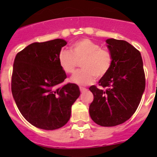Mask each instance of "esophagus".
<instances>
[{
  "mask_svg": "<svg viewBox=\"0 0 157 157\" xmlns=\"http://www.w3.org/2000/svg\"><path fill=\"white\" fill-rule=\"evenodd\" d=\"M80 92H81V93H83V92L86 91V90H87V89H86L84 87H80Z\"/></svg>",
  "mask_w": 157,
  "mask_h": 157,
  "instance_id": "1",
  "label": "esophagus"
}]
</instances>
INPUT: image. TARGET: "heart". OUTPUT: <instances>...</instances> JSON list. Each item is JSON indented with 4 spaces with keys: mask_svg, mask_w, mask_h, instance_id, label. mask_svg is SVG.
Segmentation results:
<instances>
[{
    "mask_svg": "<svg viewBox=\"0 0 157 157\" xmlns=\"http://www.w3.org/2000/svg\"><path fill=\"white\" fill-rule=\"evenodd\" d=\"M58 63L66 74L75 71L82 61L83 69L76 72L71 81L79 86H87L94 82L95 78H101L109 72L112 64V56L106 48L90 39H81L74 42L71 51L62 49L58 54Z\"/></svg>",
    "mask_w": 157,
    "mask_h": 157,
    "instance_id": "heart-1",
    "label": "heart"
}]
</instances>
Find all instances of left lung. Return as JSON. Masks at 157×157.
I'll return each mask as SVG.
<instances>
[{"mask_svg":"<svg viewBox=\"0 0 157 157\" xmlns=\"http://www.w3.org/2000/svg\"><path fill=\"white\" fill-rule=\"evenodd\" d=\"M112 56L109 71L99 80L100 90L91 86L93 101L89 112L92 120L103 127L122 124L137 110L145 89V74L140 52L124 40H106Z\"/></svg>","mask_w":157,"mask_h":157,"instance_id":"left-lung-1","label":"left lung"}]
</instances>
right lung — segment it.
Here are the masks:
<instances>
[{
	"label": "right lung",
	"instance_id": "1",
	"mask_svg": "<svg viewBox=\"0 0 157 157\" xmlns=\"http://www.w3.org/2000/svg\"><path fill=\"white\" fill-rule=\"evenodd\" d=\"M67 45L57 39L34 42L17 54L11 77V91L25 119L36 128L55 130L69 121L71 106L80 96L79 87L68 83L58 63V54Z\"/></svg>",
	"mask_w": 157,
	"mask_h": 157
}]
</instances>
